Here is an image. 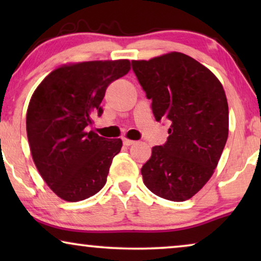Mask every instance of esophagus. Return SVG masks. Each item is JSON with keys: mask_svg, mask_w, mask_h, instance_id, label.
<instances>
[{"mask_svg": "<svg viewBox=\"0 0 261 261\" xmlns=\"http://www.w3.org/2000/svg\"><path fill=\"white\" fill-rule=\"evenodd\" d=\"M134 142H135V141L130 140V139H127V138L123 139V145H124V146H130V145H133Z\"/></svg>", "mask_w": 261, "mask_h": 261, "instance_id": "obj_1", "label": "esophagus"}]
</instances>
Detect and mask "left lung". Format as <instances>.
<instances>
[{"label":"left lung","instance_id":"left-lung-1","mask_svg":"<svg viewBox=\"0 0 261 261\" xmlns=\"http://www.w3.org/2000/svg\"><path fill=\"white\" fill-rule=\"evenodd\" d=\"M132 64L155 120L171 122L166 144L154 146L141 167L142 179L159 197L187 201L212 178L227 142L229 113L222 84L180 52Z\"/></svg>","mask_w":261,"mask_h":261}]
</instances>
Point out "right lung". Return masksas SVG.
Returning <instances> with one entry per match:
<instances>
[{"mask_svg":"<svg viewBox=\"0 0 261 261\" xmlns=\"http://www.w3.org/2000/svg\"><path fill=\"white\" fill-rule=\"evenodd\" d=\"M130 70L128 59L60 65L32 95L26 128L32 158L49 189L64 201L91 197L105 187L121 139L88 132L112 82Z\"/></svg>","mask_w":261,"mask_h":261,"instance_id":"obj_1","label":"right lung"}]
</instances>
